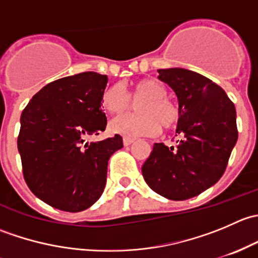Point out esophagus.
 <instances>
[{
    "label": "esophagus",
    "instance_id": "1",
    "mask_svg": "<svg viewBox=\"0 0 258 258\" xmlns=\"http://www.w3.org/2000/svg\"><path fill=\"white\" fill-rule=\"evenodd\" d=\"M134 141H135V139H131V137H123V145L124 146H130Z\"/></svg>",
    "mask_w": 258,
    "mask_h": 258
}]
</instances>
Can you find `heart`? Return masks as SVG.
Instances as JSON below:
<instances>
[{"instance_id": "b5f03b06", "label": "heart", "mask_w": 258, "mask_h": 258, "mask_svg": "<svg viewBox=\"0 0 258 258\" xmlns=\"http://www.w3.org/2000/svg\"><path fill=\"white\" fill-rule=\"evenodd\" d=\"M168 90L161 81L142 79L132 83L130 97L135 101L144 100L137 105L140 114L117 118L111 123L113 134L122 136H155L161 131L177 126L179 117L178 107L170 98ZM123 88L118 85L108 86L101 96V103L108 113L121 116L131 107V101Z\"/></svg>"}]
</instances>
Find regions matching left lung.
<instances>
[{
    "label": "left lung",
    "instance_id": "obj_1",
    "mask_svg": "<svg viewBox=\"0 0 258 258\" xmlns=\"http://www.w3.org/2000/svg\"><path fill=\"white\" fill-rule=\"evenodd\" d=\"M178 100L176 146L153 145L142 166L146 183L161 196L183 201L216 183L237 142L236 108L225 91L184 69L158 70Z\"/></svg>",
    "mask_w": 258,
    "mask_h": 258
}]
</instances>
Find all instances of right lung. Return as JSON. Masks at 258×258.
Listing matches in <instances>:
<instances>
[{
    "mask_svg": "<svg viewBox=\"0 0 258 258\" xmlns=\"http://www.w3.org/2000/svg\"><path fill=\"white\" fill-rule=\"evenodd\" d=\"M107 76L82 72L41 88L21 114L17 139L23 177L49 206L80 212L92 206L106 186L108 160L123 147L122 137L86 142L105 131L101 96Z\"/></svg>",
    "mask_w": 258,
    "mask_h": 258,
    "instance_id": "right-lung-1",
    "label": "right lung"
}]
</instances>
